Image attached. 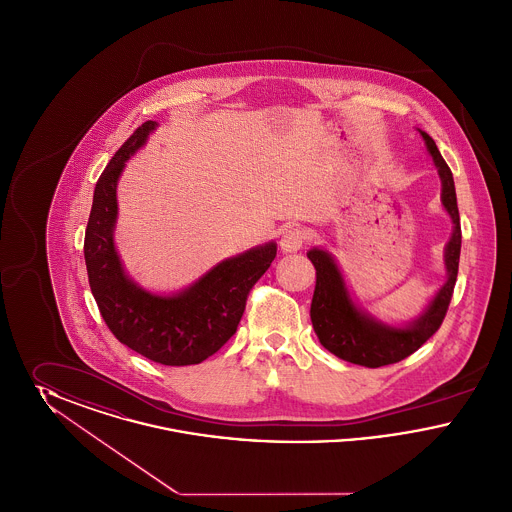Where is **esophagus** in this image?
<instances>
[{"label": "esophagus", "instance_id": "1", "mask_svg": "<svg viewBox=\"0 0 512 512\" xmlns=\"http://www.w3.org/2000/svg\"><path fill=\"white\" fill-rule=\"evenodd\" d=\"M307 242V232L303 230V228H297V226H293V228H288L284 234H282V238H280V249L284 251V253H295V251H299L303 244Z\"/></svg>", "mask_w": 512, "mask_h": 512}]
</instances>
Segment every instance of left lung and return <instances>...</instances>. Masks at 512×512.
Wrapping results in <instances>:
<instances>
[{
	"label": "left lung",
	"instance_id": "left-lung-1",
	"mask_svg": "<svg viewBox=\"0 0 512 512\" xmlns=\"http://www.w3.org/2000/svg\"><path fill=\"white\" fill-rule=\"evenodd\" d=\"M438 169L441 180V205L453 222V234L445 245L447 280L428 307L405 326H391L368 315L353 301L343 274L326 249L313 247L307 257L317 268V286L311 303V320L318 341L336 357L353 365L378 368L393 365L413 355L414 351L438 332L457 282L461 257V219L451 169L443 161L436 142L418 130Z\"/></svg>",
	"mask_w": 512,
	"mask_h": 512
}]
</instances>
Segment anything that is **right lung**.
Instances as JSON below:
<instances>
[{"label":"right lung","instance_id":"right-lung-1","mask_svg":"<svg viewBox=\"0 0 512 512\" xmlns=\"http://www.w3.org/2000/svg\"><path fill=\"white\" fill-rule=\"evenodd\" d=\"M157 122L147 121L101 172L84 236V259L99 313L117 340L153 363L197 365L236 334L245 301L276 257V242L224 259L182 292L159 295L138 286L115 247L117 182L126 161L144 146Z\"/></svg>","mask_w":512,"mask_h":512}]
</instances>
